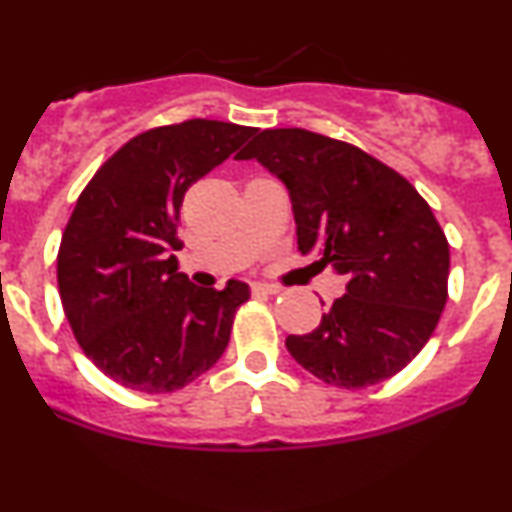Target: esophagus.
<instances>
[{
    "label": "esophagus",
    "instance_id": "esophagus-1",
    "mask_svg": "<svg viewBox=\"0 0 512 512\" xmlns=\"http://www.w3.org/2000/svg\"><path fill=\"white\" fill-rule=\"evenodd\" d=\"M279 291V286L272 284H252V293H255V296H276Z\"/></svg>",
    "mask_w": 512,
    "mask_h": 512
}]
</instances>
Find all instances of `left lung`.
Masks as SVG:
<instances>
[{
  "mask_svg": "<svg viewBox=\"0 0 512 512\" xmlns=\"http://www.w3.org/2000/svg\"><path fill=\"white\" fill-rule=\"evenodd\" d=\"M286 185L298 250L346 276V293L286 349L327 385L392 378L424 349L448 301L450 248L424 197L358 146L264 129L236 156Z\"/></svg>",
  "mask_w": 512,
  "mask_h": 512,
  "instance_id": "8db88e82",
  "label": "left lung"
}]
</instances>
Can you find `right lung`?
I'll return each mask as SVG.
<instances>
[{"label": "right lung", "mask_w": 512, "mask_h": 512, "mask_svg": "<svg viewBox=\"0 0 512 512\" xmlns=\"http://www.w3.org/2000/svg\"><path fill=\"white\" fill-rule=\"evenodd\" d=\"M255 134L219 120H187L129 139L76 199L57 284L84 354L115 383L144 395L175 392L219 361L245 281L204 289L175 252L187 187Z\"/></svg>", "instance_id": "add662e5"}]
</instances>
